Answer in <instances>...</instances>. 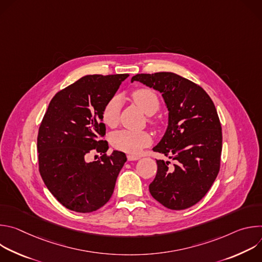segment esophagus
I'll use <instances>...</instances> for the list:
<instances>
[{
  "label": "esophagus",
  "mask_w": 262,
  "mask_h": 262,
  "mask_svg": "<svg viewBox=\"0 0 262 262\" xmlns=\"http://www.w3.org/2000/svg\"><path fill=\"white\" fill-rule=\"evenodd\" d=\"M127 160H128V161H137V160H140V157H139V156L128 155V156H127Z\"/></svg>",
  "instance_id": "esophagus-1"
}]
</instances>
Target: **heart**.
<instances>
[{
	"label": "heart",
	"mask_w": 262,
	"mask_h": 262,
	"mask_svg": "<svg viewBox=\"0 0 262 262\" xmlns=\"http://www.w3.org/2000/svg\"><path fill=\"white\" fill-rule=\"evenodd\" d=\"M133 100L145 112L152 115L160 107L157 93L148 88H139L132 92ZM122 101L119 96H113L105 103L102 110V121L108 127H116L119 123ZM151 135L145 130L122 129L114 133L111 137L113 146L127 154L137 155L144 147L151 143Z\"/></svg>",
	"instance_id": "heart-1"
}]
</instances>
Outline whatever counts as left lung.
Returning a JSON list of instances; mask_svg holds the SVG:
<instances>
[{
	"mask_svg": "<svg viewBox=\"0 0 262 262\" xmlns=\"http://www.w3.org/2000/svg\"><path fill=\"white\" fill-rule=\"evenodd\" d=\"M134 81L160 91L169 111L167 130L154 151L174 164L157 160L149 192L169 209L189 208L206 195L220 171L222 127L215 106L199 85L173 72L140 73Z\"/></svg>",
	"mask_w": 262,
	"mask_h": 262,
	"instance_id": "1",
	"label": "left lung"
}]
</instances>
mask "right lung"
I'll list each match as a JSON object with an SVG mask.
<instances>
[{
    "label": "right lung",
    "mask_w": 262,
    "mask_h": 262,
    "mask_svg": "<svg viewBox=\"0 0 262 262\" xmlns=\"http://www.w3.org/2000/svg\"><path fill=\"white\" fill-rule=\"evenodd\" d=\"M127 73L92 74L59 91L51 100L37 138L39 172L53 196L66 208L92 212L112 197L125 154L106 156L102 110ZM91 152L103 156L95 162Z\"/></svg>",
    "instance_id": "right-lung-1"
}]
</instances>
